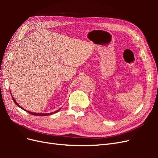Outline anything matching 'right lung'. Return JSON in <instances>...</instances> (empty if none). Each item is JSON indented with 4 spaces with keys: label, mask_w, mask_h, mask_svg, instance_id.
<instances>
[{
    "label": "right lung",
    "mask_w": 158,
    "mask_h": 158,
    "mask_svg": "<svg viewBox=\"0 0 158 158\" xmlns=\"http://www.w3.org/2000/svg\"><path fill=\"white\" fill-rule=\"evenodd\" d=\"M11 95L12 96V95L11 94ZM12 99H13V101H14V102L16 103V106H18L20 108H21V109H22L23 110H24V111H27L28 113H30V114H33V115H37V116H47V115H50V114H53V113H56V112H58L59 110L61 109H59V110H57V111H55V112H52V113H32V112H30V111H27V110H26V109H23V107H22L21 106H20V105H19L17 102H16V101L15 99H14V98L12 97Z\"/></svg>",
    "instance_id": "add662e5"
}]
</instances>
